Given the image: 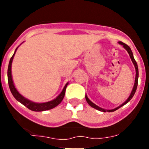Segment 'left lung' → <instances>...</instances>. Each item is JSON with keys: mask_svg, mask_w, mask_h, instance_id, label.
Wrapping results in <instances>:
<instances>
[{"mask_svg": "<svg viewBox=\"0 0 149 149\" xmlns=\"http://www.w3.org/2000/svg\"><path fill=\"white\" fill-rule=\"evenodd\" d=\"M118 43L120 45H122L123 46V47L125 49H126V50L127 51L128 54H129L130 57V59L132 61L133 64H134V67H135V71H136V76H135V80H134V86H133V88H132V90L130 95L129 97L127 98V100L125 101V102H124V103H123L121 105H120L119 107L115 108V109H111V110H107V109H102V108H101L100 107H98V106L96 105L95 104H94L93 102H92L91 101L89 100V98L87 96V95H85V99H86V101L87 102H88V104L90 106V107H92V108H94V109H97V110L98 111H102V112H113L117 110V109H118L119 108H120L121 107H123V106H124L125 104H126L127 103V102H129L130 101L132 100V98L133 96H134V95L135 94V92H136V88H137V85H138V78H139V70H138V66H137V64H136V61H135L134 58V56H133V53L132 52L130 47H129L127 45H126V44H125L124 42H121V41H119Z\"/></svg>", "mask_w": 149, "mask_h": 149, "instance_id": "left-lung-1", "label": "left lung"}]
</instances>
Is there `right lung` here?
<instances>
[{
	"instance_id": "obj_1",
	"label": "right lung",
	"mask_w": 149,
	"mask_h": 149,
	"mask_svg": "<svg viewBox=\"0 0 149 149\" xmlns=\"http://www.w3.org/2000/svg\"><path fill=\"white\" fill-rule=\"evenodd\" d=\"M18 47H17L16 49H15L13 57H12L11 59H10L9 65H8V84H9L10 90V91H11L12 94H13V95L19 102H20V103L23 104L24 106H25L26 107L28 108L29 109H30V110L31 111H44L49 110V109H52L53 108L56 107L57 106H58L61 103V101H62L63 99H64L66 87H67L69 83H67L66 85H65L64 88H63L62 91L61 92V93L59 94V95H58L55 99H54L53 100L49 101V102H44V103H36V102H34L33 101H31L29 100H28V99L25 98L24 97L22 96L21 94L17 91V90L16 88H15L14 85V82H13V76H12L11 69H12V63H13V58H14L15 52H16Z\"/></svg>"
}]
</instances>
